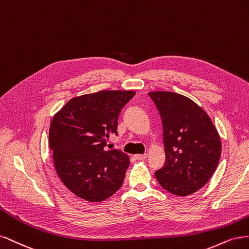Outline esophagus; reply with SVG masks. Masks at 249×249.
<instances>
[{
    "label": "esophagus",
    "instance_id": "esophagus-1",
    "mask_svg": "<svg viewBox=\"0 0 249 249\" xmlns=\"http://www.w3.org/2000/svg\"><path fill=\"white\" fill-rule=\"evenodd\" d=\"M133 157L138 160H143L148 157V155L147 154H135Z\"/></svg>",
    "mask_w": 249,
    "mask_h": 249
}]
</instances>
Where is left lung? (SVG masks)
Returning a JSON list of instances; mask_svg holds the SVG:
<instances>
[{"label":"left lung","instance_id":"left-lung-1","mask_svg":"<svg viewBox=\"0 0 249 249\" xmlns=\"http://www.w3.org/2000/svg\"><path fill=\"white\" fill-rule=\"evenodd\" d=\"M161 116L165 163L155 177L175 196L195 194L217 168L221 142L210 117L186 96L170 91L149 92Z\"/></svg>","mask_w":249,"mask_h":249}]
</instances>
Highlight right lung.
Returning <instances> with one entry per match:
<instances>
[{
	"label": "right lung",
	"mask_w": 249,
	"mask_h": 249,
	"mask_svg": "<svg viewBox=\"0 0 249 249\" xmlns=\"http://www.w3.org/2000/svg\"><path fill=\"white\" fill-rule=\"evenodd\" d=\"M134 91L103 90L71 98L50 126V148L59 178L72 194L91 203L107 199L122 186L130 163L119 150H106L118 133V118Z\"/></svg>",
	"instance_id": "1"
}]
</instances>
